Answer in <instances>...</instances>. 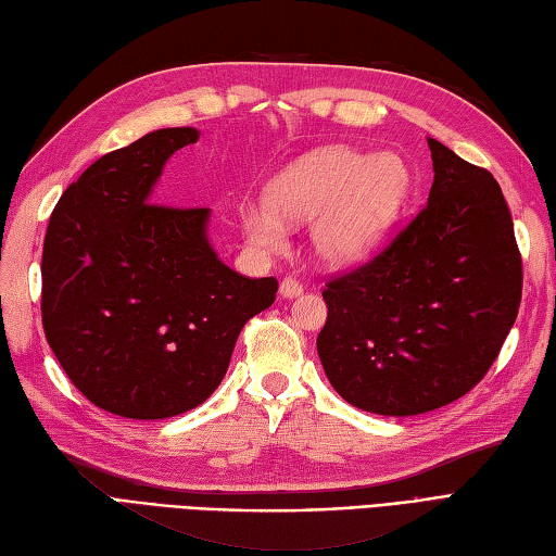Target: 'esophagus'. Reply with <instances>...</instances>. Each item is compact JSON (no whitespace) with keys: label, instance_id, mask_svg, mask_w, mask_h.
<instances>
[{"label":"esophagus","instance_id":"1","mask_svg":"<svg viewBox=\"0 0 556 556\" xmlns=\"http://www.w3.org/2000/svg\"><path fill=\"white\" fill-rule=\"evenodd\" d=\"M302 292H304V288H302V282H300V280H294V278H282V282H280V294H282V298L292 300V298H300Z\"/></svg>","mask_w":556,"mask_h":556}]
</instances>
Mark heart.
Returning <instances> with one entry per match:
<instances>
[{"label": "heart", "instance_id": "b5f03b06", "mask_svg": "<svg viewBox=\"0 0 556 556\" xmlns=\"http://www.w3.org/2000/svg\"><path fill=\"white\" fill-rule=\"evenodd\" d=\"M409 176L397 156L366 154L350 147L314 152L270 182L268 202L247 200L240 208L244 236L276 252L288 242L281 218L316 220L318 254L332 264L362 262L386 240L404 204Z\"/></svg>", "mask_w": 556, "mask_h": 556}]
</instances>
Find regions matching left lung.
Returning a JSON list of instances; mask_svg holds the SVG:
<instances>
[{"mask_svg":"<svg viewBox=\"0 0 556 556\" xmlns=\"http://www.w3.org/2000/svg\"><path fill=\"white\" fill-rule=\"evenodd\" d=\"M428 147V204L324 290V371L342 400L380 416L464 397L497 359L521 304V252L497 180L433 138Z\"/></svg>","mask_w":556,"mask_h":556,"instance_id":"1","label":"left lung"}]
</instances>
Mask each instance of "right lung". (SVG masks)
<instances>
[{"mask_svg": "<svg viewBox=\"0 0 556 556\" xmlns=\"http://www.w3.org/2000/svg\"><path fill=\"white\" fill-rule=\"evenodd\" d=\"M194 128H162L104 154L71 182L42 250V326L85 397L126 418L200 406L224 380L247 320L276 278L228 268L206 240L208 208L154 202L168 156Z\"/></svg>", "mask_w": 556, "mask_h": 556, "instance_id": "add662e5", "label": "right lung"}]
</instances>
